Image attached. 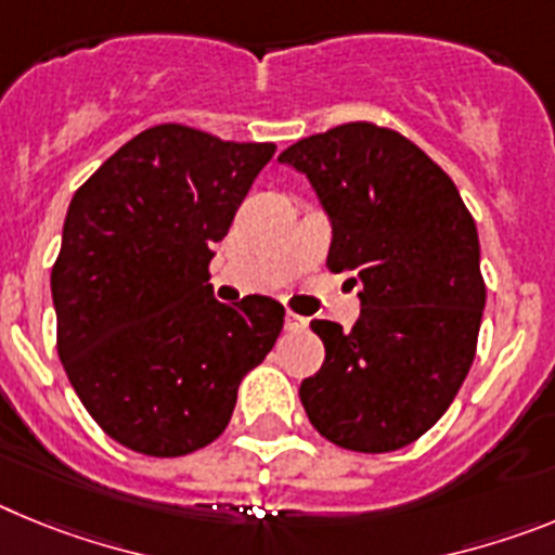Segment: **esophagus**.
<instances>
[{"label":"esophagus","mask_w":555,"mask_h":555,"mask_svg":"<svg viewBox=\"0 0 555 555\" xmlns=\"http://www.w3.org/2000/svg\"><path fill=\"white\" fill-rule=\"evenodd\" d=\"M306 327H308L306 317H297V313H292V311L286 313V331L300 333V331H306Z\"/></svg>","instance_id":"esophagus-1"}]
</instances>
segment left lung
I'll return each instance as SVG.
<instances>
[{
    "label": "left lung",
    "instance_id": "obj_1",
    "mask_svg": "<svg viewBox=\"0 0 555 555\" xmlns=\"http://www.w3.org/2000/svg\"><path fill=\"white\" fill-rule=\"evenodd\" d=\"M278 160L306 175L327 214V267L361 286L352 331L311 322L325 364L300 384L302 409L338 448H405L473 366L487 306L473 217L420 146L372 121L308 135Z\"/></svg>",
    "mask_w": 555,
    "mask_h": 555
}]
</instances>
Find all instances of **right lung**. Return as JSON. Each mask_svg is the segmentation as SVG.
<instances>
[{"instance_id":"right-lung-1","label":"right lung","mask_w":555,"mask_h":555,"mask_svg":"<svg viewBox=\"0 0 555 555\" xmlns=\"http://www.w3.org/2000/svg\"><path fill=\"white\" fill-rule=\"evenodd\" d=\"M274 144L158 125L77 189L52 269L57 356L86 411L144 455H185L228 428L238 384L283 306L214 297L208 263Z\"/></svg>"}]
</instances>
